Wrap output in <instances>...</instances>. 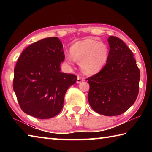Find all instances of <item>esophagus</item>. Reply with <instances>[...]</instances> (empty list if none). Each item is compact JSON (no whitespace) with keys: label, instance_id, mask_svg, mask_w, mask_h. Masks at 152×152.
I'll return each instance as SVG.
<instances>
[{"label":"esophagus","instance_id":"esophagus-1","mask_svg":"<svg viewBox=\"0 0 152 152\" xmlns=\"http://www.w3.org/2000/svg\"><path fill=\"white\" fill-rule=\"evenodd\" d=\"M84 78H82V77H80V76H78V78H77V80H76V82L78 84H79V83H80L81 82H82V81H84Z\"/></svg>","mask_w":152,"mask_h":152}]
</instances>
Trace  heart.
I'll return each instance as SVG.
<instances>
[{"mask_svg": "<svg viewBox=\"0 0 152 152\" xmlns=\"http://www.w3.org/2000/svg\"><path fill=\"white\" fill-rule=\"evenodd\" d=\"M108 58L109 50L106 44L87 39L74 43L70 48V54L66 56L65 61L72 65L75 60L80 64L84 74L94 75L104 68Z\"/></svg>", "mask_w": 152, "mask_h": 152, "instance_id": "obj_1", "label": "heart"}]
</instances>
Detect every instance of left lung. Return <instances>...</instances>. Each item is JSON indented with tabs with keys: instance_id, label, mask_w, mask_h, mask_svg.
<instances>
[{
	"instance_id": "left-lung-1",
	"label": "left lung",
	"mask_w": 152,
	"mask_h": 152,
	"mask_svg": "<svg viewBox=\"0 0 152 152\" xmlns=\"http://www.w3.org/2000/svg\"><path fill=\"white\" fill-rule=\"evenodd\" d=\"M109 58L99 73L86 80L90 85L89 104L95 112L116 116L134 103L139 92L140 72L132 51L114 36L108 38Z\"/></svg>"
}]
</instances>
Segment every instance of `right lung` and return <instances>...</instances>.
<instances>
[{"label":"right lung","instance_id":"right-lung-1","mask_svg":"<svg viewBox=\"0 0 152 152\" xmlns=\"http://www.w3.org/2000/svg\"><path fill=\"white\" fill-rule=\"evenodd\" d=\"M65 59L58 37H48L25 48L14 70L13 90L23 111L40 119L57 115L65 94L77 77L61 72Z\"/></svg>","mask_w":152,"mask_h":152}]
</instances>
